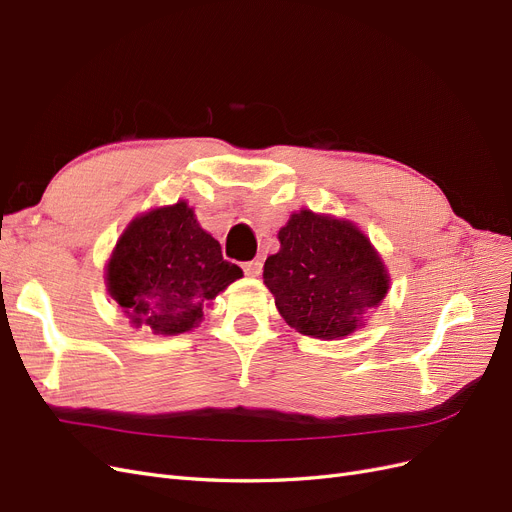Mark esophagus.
<instances>
[{
	"label": "esophagus",
	"instance_id": "1",
	"mask_svg": "<svg viewBox=\"0 0 512 512\" xmlns=\"http://www.w3.org/2000/svg\"><path fill=\"white\" fill-rule=\"evenodd\" d=\"M243 271L245 275L250 277H258L262 271V260H250V262H243Z\"/></svg>",
	"mask_w": 512,
	"mask_h": 512
}]
</instances>
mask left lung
I'll list each match as a JSON object with an SVG mask.
<instances>
[{"label": "left lung", "mask_w": 512, "mask_h": 512, "mask_svg": "<svg viewBox=\"0 0 512 512\" xmlns=\"http://www.w3.org/2000/svg\"><path fill=\"white\" fill-rule=\"evenodd\" d=\"M277 239L280 252L267 258L262 277L277 312L303 335L346 337L389 292L382 258L348 220L301 209Z\"/></svg>", "instance_id": "obj_1"}]
</instances>
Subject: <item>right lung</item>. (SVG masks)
Wrapping results in <instances>:
<instances>
[{"label": "right lung", "mask_w": 512, "mask_h": 512, "mask_svg": "<svg viewBox=\"0 0 512 512\" xmlns=\"http://www.w3.org/2000/svg\"><path fill=\"white\" fill-rule=\"evenodd\" d=\"M243 271L196 222L185 200L151 209L123 230L106 265V288L134 327L179 335Z\"/></svg>", "instance_id": "obj_1"}]
</instances>
